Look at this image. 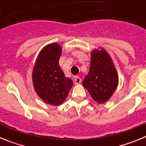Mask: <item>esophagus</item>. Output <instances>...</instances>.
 <instances>
[{
	"label": "esophagus",
	"mask_w": 146,
	"mask_h": 146,
	"mask_svg": "<svg viewBox=\"0 0 146 146\" xmlns=\"http://www.w3.org/2000/svg\"><path fill=\"white\" fill-rule=\"evenodd\" d=\"M81 82V78L80 77H74V84L77 85L80 84Z\"/></svg>",
	"instance_id": "34e87169"
}]
</instances>
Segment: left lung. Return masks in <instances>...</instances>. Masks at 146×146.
<instances>
[{
  "mask_svg": "<svg viewBox=\"0 0 146 146\" xmlns=\"http://www.w3.org/2000/svg\"><path fill=\"white\" fill-rule=\"evenodd\" d=\"M91 65L82 86L98 103L107 102L114 93L118 83L116 69L106 50H94L91 54Z\"/></svg>",
  "mask_w": 146,
  "mask_h": 146,
  "instance_id": "obj_1",
  "label": "left lung"
}]
</instances>
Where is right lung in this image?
<instances>
[{"instance_id": "obj_1", "label": "right lung", "mask_w": 146, "mask_h": 146, "mask_svg": "<svg viewBox=\"0 0 146 146\" xmlns=\"http://www.w3.org/2000/svg\"><path fill=\"white\" fill-rule=\"evenodd\" d=\"M62 49L57 43L44 47L33 67L32 78L38 96L47 104L59 105L66 99L73 81L66 77L59 66Z\"/></svg>"}]
</instances>
